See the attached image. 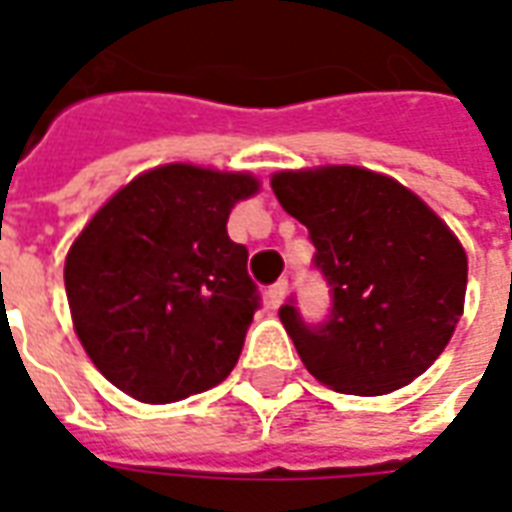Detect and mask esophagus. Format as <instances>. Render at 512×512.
<instances>
[{
  "mask_svg": "<svg viewBox=\"0 0 512 512\" xmlns=\"http://www.w3.org/2000/svg\"><path fill=\"white\" fill-rule=\"evenodd\" d=\"M285 296H288V282H285V279H279V282H274V285L268 288V304H271L274 310L282 307Z\"/></svg>",
  "mask_w": 512,
  "mask_h": 512,
  "instance_id": "34e87169",
  "label": "esophagus"
}]
</instances>
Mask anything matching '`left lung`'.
<instances>
[{"instance_id":"1","label":"left lung","mask_w":512,"mask_h":512,"mask_svg":"<svg viewBox=\"0 0 512 512\" xmlns=\"http://www.w3.org/2000/svg\"><path fill=\"white\" fill-rule=\"evenodd\" d=\"M279 205L310 230L329 279V321H279L301 362L345 395H386L422 376L450 343L466 299V252L417 194L351 164L271 175Z\"/></svg>"}]
</instances>
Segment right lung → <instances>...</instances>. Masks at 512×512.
Returning a JSON list of instances; mask_svg holds the SVG:
<instances>
[{
  "label": "right lung",
  "instance_id": "right-lung-1",
  "mask_svg": "<svg viewBox=\"0 0 512 512\" xmlns=\"http://www.w3.org/2000/svg\"><path fill=\"white\" fill-rule=\"evenodd\" d=\"M257 191L249 172L161 164L84 224L65 257V293L106 381L142 403H175L230 376L257 288L227 219Z\"/></svg>",
  "mask_w": 512,
  "mask_h": 512
}]
</instances>
